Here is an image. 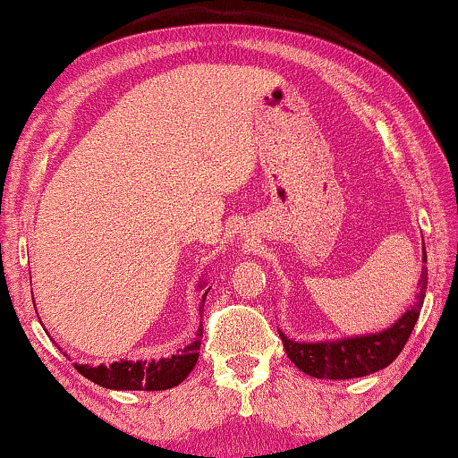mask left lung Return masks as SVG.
<instances>
[{
  "label": "left lung",
  "mask_w": 458,
  "mask_h": 458,
  "mask_svg": "<svg viewBox=\"0 0 458 458\" xmlns=\"http://www.w3.org/2000/svg\"><path fill=\"white\" fill-rule=\"evenodd\" d=\"M426 261V247H424ZM428 276L421 273V290L411 309L405 310L401 318L394 320L391 327L378 333H366V335L325 339V341H294L279 331L284 341V350L288 358L294 361L300 370L315 378L345 380L360 378L368 374L378 372L386 368L403 350L409 335H411L415 323L420 318V310L424 306Z\"/></svg>",
  "instance_id": "8db88e82"
}]
</instances>
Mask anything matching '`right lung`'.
Instances as JSON below:
<instances>
[{
    "label": "right lung",
    "mask_w": 458,
    "mask_h": 458,
    "mask_svg": "<svg viewBox=\"0 0 458 458\" xmlns=\"http://www.w3.org/2000/svg\"><path fill=\"white\" fill-rule=\"evenodd\" d=\"M206 282L201 279V284L197 288H203ZM209 288L203 294L201 302H206ZM203 309V304H201ZM201 327V325H199ZM201 335L203 327L197 331V337L191 341L189 345L182 347L181 352L173 353L170 358L160 360H121L113 361L111 366H90V364H73L76 370L92 380L94 385H100L105 388H113V391H166L181 385L182 380L189 377V372L193 370L199 358V347H201Z\"/></svg>",
    "instance_id": "right-lung-1"
}]
</instances>
